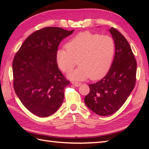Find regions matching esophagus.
<instances>
[{
    "instance_id": "esophagus-1",
    "label": "esophagus",
    "mask_w": 149,
    "mask_h": 149,
    "mask_svg": "<svg viewBox=\"0 0 149 149\" xmlns=\"http://www.w3.org/2000/svg\"><path fill=\"white\" fill-rule=\"evenodd\" d=\"M72 84L73 85H74V86H76V87L79 86L81 84V83H77V82H72Z\"/></svg>"
}]
</instances>
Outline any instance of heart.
Listing matches in <instances>:
<instances>
[{
	"mask_svg": "<svg viewBox=\"0 0 149 149\" xmlns=\"http://www.w3.org/2000/svg\"><path fill=\"white\" fill-rule=\"evenodd\" d=\"M66 48L57 50L56 59L64 72L70 71L77 59L79 66L67 75L73 81L102 77L109 70L115 53V43L111 38L88 31L78 34L69 40Z\"/></svg>",
	"mask_w": 149,
	"mask_h": 149,
	"instance_id": "1",
	"label": "heart"
}]
</instances>
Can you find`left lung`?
I'll list each match as a JSON object with an SVG mask.
<instances>
[{
	"label": "left lung",
	"instance_id": "1",
	"mask_svg": "<svg viewBox=\"0 0 149 149\" xmlns=\"http://www.w3.org/2000/svg\"><path fill=\"white\" fill-rule=\"evenodd\" d=\"M115 52L109 70L96 83L89 84L84 98L89 109L100 116L115 113L125 103L134 89L137 64L128 42L119 31L111 27Z\"/></svg>",
	"mask_w": 149,
	"mask_h": 149
}]
</instances>
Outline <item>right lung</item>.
<instances>
[{
	"instance_id": "1",
	"label": "right lung",
	"mask_w": 149,
	"mask_h": 149,
	"mask_svg": "<svg viewBox=\"0 0 149 149\" xmlns=\"http://www.w3.org/2000/svg\"><path fill=\"white\" fill-rule=\"evenodd\" d=\"M74 32L47 27L28 36L13 61V86L22 104L40 117L58 111L69 84L58 68L56 53L60 42Z\"/></svg>"
}]
</instances>
